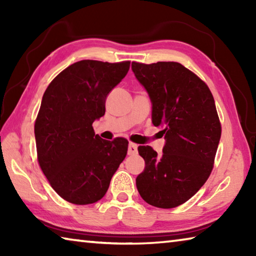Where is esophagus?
<instances>
[{
	"instance_id": "34e87169",
	"label": "esophagus",
	"mask_w": 256,
	"mask_h": 256,
	"mask_svg": "<svg viewBox=\"0 0 256 256\" xmlns=\"http://www.w3.org/2000/svg\"><path fill=\"white\" fill-rule=\"evenodd\" d=\"M128 154H130V156H134V154H138V146L136 144H128Z\"/></svg>"
}]
</instances>
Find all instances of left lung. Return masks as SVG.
<instances>
[{
	"mask_svg": "<svg viewBox=\"0 0 256 256\" xmlns=\"http://www.w3.org/2000/svg\"><path fill=\"white\" fill-rule=\"evenodd\" d=\"M132 70L152 102V123L162 125V154L140 146L146 168L136 188L150 206L172 209L190 200L212 172L222 124L209 86L177 62H132Z\"/></svg>",
	"mask_w": 256,
	"mask_h": 256,
	"instance_id": "obj_1",
	"label": "left lung"
}]
</instances>
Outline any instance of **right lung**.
<instances>
[{
  "label": "right lung",
  "mask_w": 256,
  "mask_h": 256,
  "mask_svg": "<svg viewBox=\"0 0 256 256\" xmlns=\"http://www.w3.org/2000/svg\"><path fill=\"white\" fill-rule=\"evenodd\" d=\"M130 63L79 60L56 76L42 96L34 122L38 164L55 192L73 204L100 200L126 157V138L104 140L92 123L105 114L107 94Z\"/></svg>",
  "instance_id": "add662e5"
}]
</instances>
